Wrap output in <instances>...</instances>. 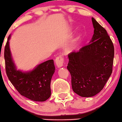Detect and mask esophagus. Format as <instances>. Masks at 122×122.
Instances as JSON below:
<instances>
[{"label": "esophagus", "mask_w": 122, "mask_h": 122, "mask_svg": "<svg viewBox=\"0 0 122 122\" xmlns=\"http://www.w3.org/2000/svg\"><path fill=\"white\" fill-rule=\"evenodd\" d=\"M55 62L56 64V66L57 67H61L63 66L64 63V58L61 55L58 56L57 57H56L55 59Z\"/></svg>", "instance_id": "obj_1"}]
</instances>
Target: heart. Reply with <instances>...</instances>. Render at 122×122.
<instances>
[{"mask_svg": "<svg viewBox=\"0 0 122 122\" xmlns=\"http://www.w3.org/2000/svg\"><path fill=\"white\" fill-rule=\"evenodd\" d=\"M80 36H81L80 35H77L76 36V40H78V39L80 38Z\"/></svg>", "mask_w": 122, "mask_h": 122, "instance_id": "1", "label": "heart"}]
</instances>
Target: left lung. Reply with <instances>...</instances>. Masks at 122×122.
<instances>
[{"mask_svg": "<svg viewBox=\"0 0 122 122\" xmlns=\"http://www.w3.org/2000/svg\"><path fill=\"white\" fill-rule=\"evenodd\" d=\"M94 35L79 51L68 55L67 68L71 77L72 89L82 97H91L104 87L111 74L114 46L107 31L92 18Z\"/></svg>", "mask_w": 122, "mask_h": 122, "instance_id": "left-lung-1", "label": "left lung"}]
</instances>
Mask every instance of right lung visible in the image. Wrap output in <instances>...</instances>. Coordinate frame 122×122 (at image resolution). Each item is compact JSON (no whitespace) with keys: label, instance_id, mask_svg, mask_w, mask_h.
Listing matches in <instances>:
<instances>
[{"label":"right lung","instance_id":"obj_1","mask_svg":"<svg viewBox=\"0 0 122 122\" xmlns=\"http://www.w3.org/2000/svg\"><path fill=\"white\" fill-rule=\"evenodd\" d=\"M10 38L9 36L4 52L6 72L9 80L25 97L34 101L47 100L51 95V78L55 70L53 60L46 61L28 72L17 70L10 50Z\"/></svg>","mask_w":122,"mask_h":122}]
</instances>
